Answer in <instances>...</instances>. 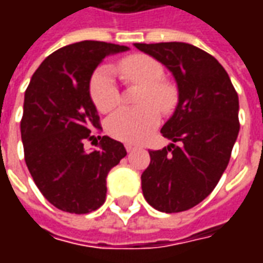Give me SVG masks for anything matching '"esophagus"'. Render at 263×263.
<instances>
[{
  "label": "esophagus",
  "mask_w": 263,
  "mask_h": 263,
  "mask_svg": "<svg viewBox=\"0 0 263 263\" xmlns=\"http://www.w3.org/2000/svg\"><path fill=\"white\" fill-rule=\"evenodd\" d=\"M138 146H135V145H132V143H126L125 145V149H126V152H132V151H135Z\"/></svg>",
  "instance_id": "1"
}]
</instances>
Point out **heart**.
<instances>
[{
  "label": "heart",
  "mask_w": 263,
  "mask_h": 263,
  "mask_svg": "<svg viewBox=\"0 0 263 263\" xmlns=\"http://www.w3.org/2000/svg\"><path fill=\"white\" fill-rule=\"evenodd\" d=\"M120 71L126 80L143 84L139 107H122L107 120V132L115 139L137 143L152 134L159 124V108L169 109L175 101V92L167 84L160 83L163 79V67L146 54H134L120 62ZM92 103L101 112H108L120 104L121 96L114 70L103 66L94 73L90 81Z\"/></svg>",
  "instance_id": "obj_1"
}]
</instances>
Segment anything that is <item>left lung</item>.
<instances>
[{
    "instance_id": "8db88e82",
    "label": "left lung",
    "mask_w": 263,
    "mask_h": 263,
    "mask_svg": "<svg viewBox=\"0 0 263 263\" xmlns=\"http://www.w3.org/2000/svg\"><path fill=\"white\" fill-rule=\"evenodd\" d=\"M171 71L177 105L162 135L172 143L149 151L142 193L154 209L180 213L207 197L228 166L239 132V101L230 76L211 54L184 42L134 43Z\"/></svg>"
}]
</instances>
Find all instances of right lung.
Returning <instances> with one entry per match:
<instances>
[{
	"label": "right lung",
	"mask_w": 263,
	"mask_h": 263,
	"mask_svg": "<svg viewBox=\"0 0 263 263\" xmlns=\"http://www.w3.org/2000/svg\"><path fill=\"white\" fill-rule=\"evenodd\" d=\"M129 48L83 41L60 48L43 60L25 91L21 138L25 162L43 197L56 209L86 214L101 207L107 175L126 155L109 137L87 152L100 117L90 96V80L107 56Z\"/></svg>",
	"instance_id": "add662e5"
}]
</instances>
